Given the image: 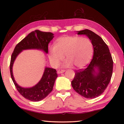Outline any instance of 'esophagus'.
I'll return each mask as SVG.
<instances>
[{"label": "esophagus", "mask_w": 124, "mask_h": 124, "mask_svg": "<svg viewBox=\"0 0 124 124\" xmlns=\"http://www.w3.org/2000/svg\"><path fill=\"white\" fill-rule=\"evenodd\" d=\"M65 72V70H58V71H57V73H58V74H61V73H64Z\"/></svg>", "instance_id": "34e87169"}]
</instances>
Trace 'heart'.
Listing matches in <instances>:
<instances>
[{
	"label": "heart",
	"mask_w": 124,
	"mask_h": 124,
	"mask_svg": "<svg viewBox=\"0 0 124 124\" xmlns=\"http://www.w3.org/2000/svg\"><path fill=\"white\" fill-rule=\"evenodd\" d=\"M49 57L52 66L57 67L63 60L64 56L67 60L64 63L66 67L72 65L81 68L89 63L93 54V46L90 40L85 37L65 36L58 38L56 45L49 48Z\"/></svg>",
	"instance_id": "obj_1"
}]
</instances>
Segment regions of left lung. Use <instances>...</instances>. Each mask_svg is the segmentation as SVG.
I'll use <instances>...</instances> for the list:
<instances>
[{"mask_svg":"<svg viewBox=\"0 0 124 124\" xmlns=\"http://www.w3.org/2000/svg\"><path fill=\"white\" fill-rule=\"evenodd\" d=\"M85 35L93 47V56L86 68L75 71L71 82L75 91L86 98L100 96L109 83L112 76L113 61L107 45L99 35L89 29L78 31Z\"/></svg>","mask_w":124,"mask_h":124,"instance_id":"left-lung-1","label":"left lung"}]
</instances>
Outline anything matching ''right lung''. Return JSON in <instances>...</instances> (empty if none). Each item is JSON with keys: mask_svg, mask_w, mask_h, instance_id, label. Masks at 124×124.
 Returning <instances> with one entry per match:
<instances>
[{"mask_svg": "<svg viewBox=\"0 0 124 124\" xmlns=\"http://www.w3.org/2000/svg\"><path fill=\"white\" fill-rule=\"evenodd\" d=\"M54 37V34L51 32H44L39 30L33 31L17 44L12 54L10 64L11 79L21 95L31 101H40L52 91L54 81L57 77L56 70L46 67L43 77L37 84L32 87L24 88L18 85L15 80L12 73L13 64L17 56L24 50H40L47 54L48 44Z\"/></svg>", "mask_w": 124, "mask_h": 124, "instance_id": "obj_1", "label": "right lung"}]
</instances>
